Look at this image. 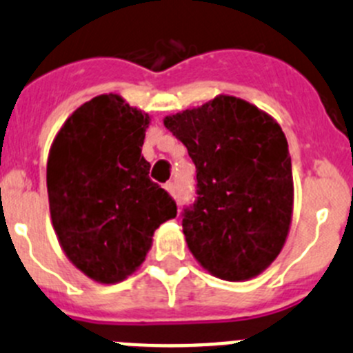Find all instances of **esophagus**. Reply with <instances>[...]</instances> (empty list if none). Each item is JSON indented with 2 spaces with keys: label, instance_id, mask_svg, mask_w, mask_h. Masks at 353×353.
Here are the masks:
<instances>
[{
  "label": "esophagus",
  "instance_id": "esophagus-1",
  "mask_svg": "<svg viewBox=\"0 0 353 353\" xmlns=\"http://www.w3.org/2000/svg\"><path fill=\"white\" fill-rule=\"evenodd\" d=\"M163 188H165V191H167V193H169V194H172V196H176V184H174V183H170V181H169V183H165V184H163Z\"/></svg>",
  "mask_w": 353,
  "mask_h": 353
}]
</instances>
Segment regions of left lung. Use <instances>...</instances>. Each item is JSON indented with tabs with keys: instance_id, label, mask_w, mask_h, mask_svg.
I'll return each instance as SVG.
<instances>
[{
	"instance_id": "left-lung-1",
	"label": "left lung",
	"mask_w": 353,
	"mask_h": 353,
	"mask_svg": "<svg viewBox=\"0 0 353 353\" xmlns=\"http://www.w3.org/2000/svg\"><path fill=\"white\" fill-rule=\"evenodd\" d=\"M196 165L183 232L194 258L230 282L252 279L285 244L294 205L288 143L263 110L230 95L163 119Z\"/></svg>"
}]
</instances>
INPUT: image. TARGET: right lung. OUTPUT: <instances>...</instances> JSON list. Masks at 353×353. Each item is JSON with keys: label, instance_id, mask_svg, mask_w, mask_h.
<instances>
[{"label": "right lung", "instance_id": "obj_1", "mask_svg": "<svg viewBox=\"0 0 353 353\" xmlns=\"http://www.w3.org/2000/svg\"><path fill=\"white\" fill-rule=\"evenodd\" d=\"M148 124L119 95H99L68 117L49 152L52 225L70 261L97 282L131 275L155 229L177 215L172 196L148 177Z\"/></svg>", "mask_w": 353, "mask_h": 353}]
</instances>
